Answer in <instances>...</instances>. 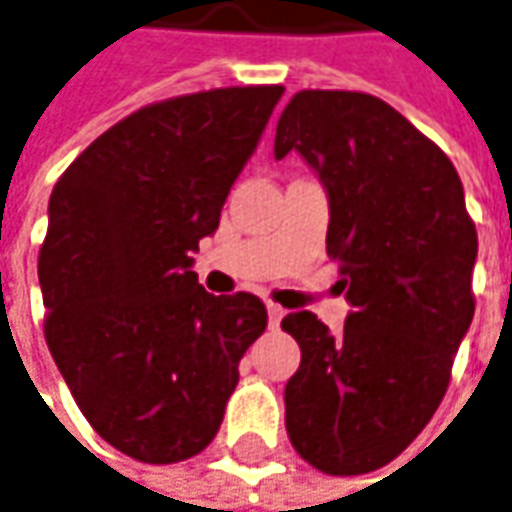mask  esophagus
I'll return each mask as SVG.
<instances>
[{"mask_svg": "<svg viewBox=\"0 0 512 512\" xmlns=\"http://www.w3.org/2000/svg\"><path fill=\"white\" fill-rule=\"evenodd\" d=\"M267 318H270V327H279L281 318H284V310H281L279 304L267 301Z\"/></svg>", "mask_w": 512, "mask_h": 512, "instance_id": "esophagus-1", "label": "esophagus"}]
</instances>
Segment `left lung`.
<instances>
[{
	"label": "left lung",
	"instance_id": "left-lung-1",
	"mask_svg": "<svg viewBox=\"0 0 512 512\" xmlns=\"http://www.w3.org/2000/svg\"><path fill=\"white\" fill-rule=\"evenodd\" d=\"M290 152L327 188V253L352 312L341 335L307 310L281 321L301 346L284 423L312 468L377 471L445 397L476 307V225L448 154L375 95L296 92L276 126V160Z\"/></svg>",
	"mask_w": 512,
	"mask_h": 512
}]
</instances>
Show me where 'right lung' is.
I'll list each match as a JSON object with an SVG mask.
<instances>
[{"label":"right lung","instance_id":"1","mask_svg":"<svg viewBox=\"0 0 512 512\" xmlns=\"http://www.w3.org/2000/svg\"><path fill=\"white\" fill-rule=\"evenodd\" d=\"M284 87L168 98L106 129L50 194L44 338L89 425L149 465L200 454L267 327L256 296L191 270Z\"/></svg>","mask_w":512,"mask_h":512}]
</instances>
